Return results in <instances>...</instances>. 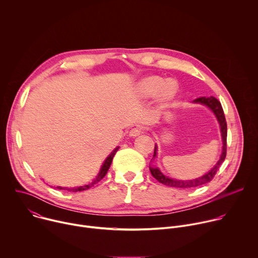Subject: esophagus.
Listing matches in <instances>:
<instances>
[{"mask_svg":"<svg viewBox=\"0 0 258 258\" xmlns=\"http://www.w3.org/2000/svg\"><path fill=\"white\" fill-rule=\"evenodd\" d=\"M142 134V128L141 127H134L130 131V137L136 138Z\"/></svg>","mask_w":258,"mask_h":258,"instance_id":"34e87169","label":"esophagus"}]
</instances>
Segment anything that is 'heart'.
<instances>
[{"instance_id": "1", "label": "heart", "mask_w": 258, "mask_h": 258, "mask_svg": "<svg viewBox=\"0 0 258 258\" xmlns=\"http://www.w3.org/2000/svg\"><path fill=\"white\" fill-rule=\"evenodd\" d=\"M140 91L146 98L153 97L159 93V101L162 103H167L176 96L177 88L172 83H165V81L161 78L149 77L141 82Z\"/></svg>"}]
</instances>
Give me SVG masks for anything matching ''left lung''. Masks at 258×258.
<instances>
[{
  "mask_svg": "<svg viewBox=\"0 0 258 258\" xmlns=\"http://www.w3.org/2000/svg\"><path fill=\"white\" fill-rule=\"evenodd\" d=\"M193 103H197V104H202L207 106L211 111L213 112V114L215 115L219 127H220V134H222V140H223V151L222 154H220V157L218 159V161L216 162V164L208 171L206 172L204 175L194 178V179H188V180H181V179H174V178H170L166 175H164L158 167H152L150 166V171L152 173V175L161 183L168 187H173V188H180V189H189V188H194V187H198L201 185H204V183L209 182L215 175L216 171L218 170L219 166L222 165V163L225 161L226 155H227V121H226V117L224 114V110L222 107V104L220 102L214 98V97H201L198 98L196 100L193 101ZM157 156V145H155V149H154V155L153 158H155Z\"/></svg>",
  "mask_w": 258,
  "mask_h": 258,
  "instance_id": "left-lung-1",
  "label": "left lung"
}]
</instances>
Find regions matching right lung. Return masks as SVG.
I'll return each mask as SVG.
<instances>
[{"instance_id":"add662e5","label":"right lung","mask_w":258,"mask_h":258,"mask_svg":"<svg viewBox=\"0 0 258 258\" xmlns=\"http://www.w3.org/2000/svg\"><path fill=\"white\" fill-rule=\"evenodd\" d=\"M118 149H119V147H116V148L111 152V154H110L106 159H105V161H104V163L102 164V166H101V169H100V171H99V173H98V175L96 176V178L92 181V182H89V183H87V185H84V186H80V187H73V188H66V187H60V186H58V187H56L57 189H59V190H67L68 192H81V191H85V190H88V189H90L91 187H93L95 183H97L98 181H100L105 175H106V173H107V171H108V169H109V167H110V165H111V162H112V159H113V157H114V155H115V153L118 151Z\"/></svg>"}]
</instances>
